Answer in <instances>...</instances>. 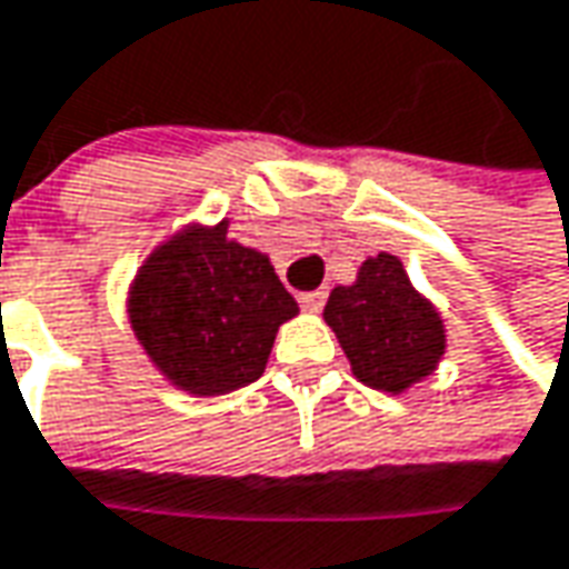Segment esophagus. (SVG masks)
<instances>
[{
	"label": "esophagus",
	"instance_id": "34e87169",
	"mask_svg": "<svg viewBox=\"0 0 569 569\" xmlns=\"http://www.w3.org/2000/svg\"><path fill=\"white\" fill-rule=\"evenodd\" d=\"M300 303H303V310L317 313V310H323V303H327V291H323V288H320V291H307V295H300Z\"/></svg>",
	"mask_w": 569,
	"mask_h": 569
}]
</instances>
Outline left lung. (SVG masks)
Returning <instances> with one entry per match:
<instances>
[{"label":"left lung","instance_id":"left-lung-1","mask_svg":"<svg viewBox=\"0 0 569 569\" xmlns=\"http://www.w3.org/2000/svg\"><path fill=\"white\" fill-rule=\"evenodd\" d=\"M323 320L358 381L390 397L426 381L448 349L439 307L412 288L400 256L390 252L368 256L352 284L329 291Z\"/></svg>","mask_w":569,"mask_h":569}]
</instances>
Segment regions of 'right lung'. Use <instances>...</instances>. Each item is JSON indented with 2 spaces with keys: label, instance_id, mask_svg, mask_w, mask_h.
Listing matches in <instances>:
<instances>
[{
  "label": "right lung",
  "instance_id": "add662e5",
  "mask_svg": "<svg viewBox=\"0 0 569 569\" xmlns=\"http://www.w3.org/2000/svg\"><path fill=\"white\" fill-rule=\"evenodd\" d=\"M220 223H188L143 259L128 288V320L162 381L191 397H220L262 378L278 327L298 300L266 252Z\"/></svg>",
  "mask_w": 569,
  "mask_h": 569
}]
</instances>
